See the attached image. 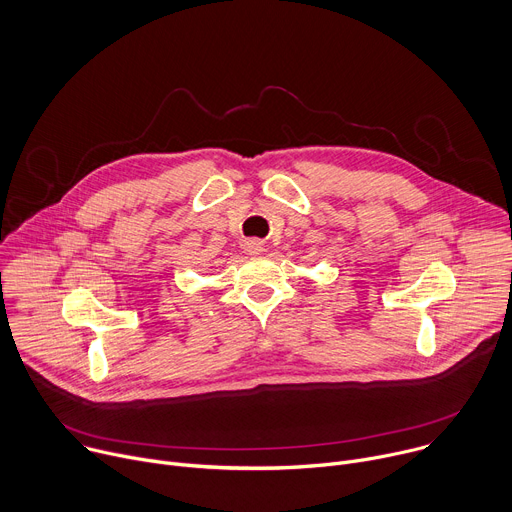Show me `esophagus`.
Segmentation results:
<instances>
[{
	"label": "esophagus",
	"instance_id": "34e87169",
	"mask_svg": "<svg viewBox=\"0 0 512 512\" xmlns=\"http://www.w3.org/2000/svg\"><path fill=\"white\" fill-rule=\"evenodd\" d=\"M243 251H245L247 255H259V253L265 251V243L259 241V239H247V241L243 243Z\"/></svg>",
	"mask_w": 512,
	"mask_h": 512
}]
</instances>
